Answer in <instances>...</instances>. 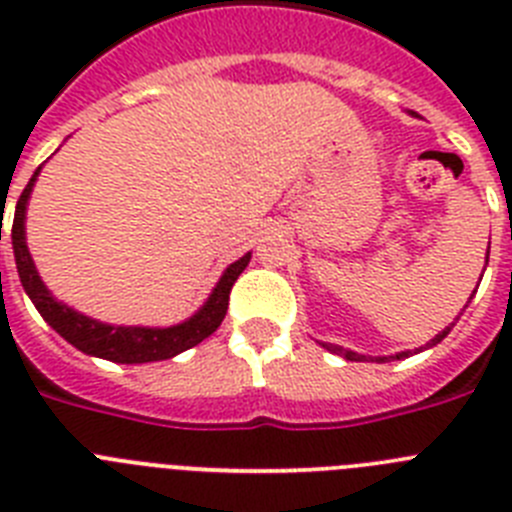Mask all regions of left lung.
Segmentation results:
<instances>
[{"instance_id":"left-lung-1","label":"left lung","mask_w":512,"mask_h":512,"mask_svg":"<svg viewBox=\"0 0 512 512\" xmlns=\"http://www.w3.org/2000/svg\"><path fill=\"white\" fill-rule=\"evenodd\" d=\"M487 259H490V248H487ZM456 320H459V318H456ZM451 325H454V323H451ZM451 325H449V328H446V330H441V333H438V336L436 338H433V341L431 343H425V346H436V343H441L443 341V338H446V336H449V330H451ZM323 346L325 348H328V351H333V354H338V356H343V359H348V361H366L364 359V356H359V354H354V351H348V348H341V346H328V343H323ZM423 346V348H425ZM402 356H408V354H395V356H382V359H377V361H395V359H402Z\"/></svg>"}]
</instances>
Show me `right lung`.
Here are the masks:
<instances>
[{"mask_svg":"<svg viewBox=\"0 0 512 512\" xmlns=\"http://www.w3.org/2000/svg\"><path fill=\"white\" fill-rule=\"evenodd\" d=\"M35 176H38V171L27 182L20 200H17L15 220H12V248H15L17 271H20V282L25 292L30 295L33 305L38 307L45 323L51 325L56 333H61L71 346H76L84 354L99 356V359L117 361V364H146V361H164L182 354V351L197 346V343L205 341L207 336H212L220 328L225 312H228L230 289H233L235 279L241 277V271L246 269L248 261H251V253H246L243 259L228 266V271L217 282L210 300L205 302V307L194 318H189L182 325H174V328H120V325H104L53 300L51 292L40 282L33 259H30V251L25 246V205L30 192H33Z\"/></svg>","mask_w":512,"mask_h":512,"instance_id":"right-lung-1","label":"right lung"}]
</instances>
